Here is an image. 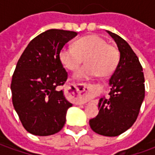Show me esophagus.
Listing matches in <instances>:
<instances>
[{
	"label": "esophagus",
	"instance_id": "esophagus-1",
	"mask_svg": "<svg viewBox=\"0 0 155 155\" xmlns=\"http://www.w3.org/2000/svg\"><path fill=\"white\" fill-rule=\"evenodd\" d=\"M78 87L81 88V91L78 90ZM94 90L92 84H74L71 86L70 98L77 104H84L90 98V92Z\"/></svg>",
	"mask_w": 155,
	"mask_h": 155
}]
</instances>
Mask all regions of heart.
Listing matches in <instances>:
<instances>
[{
	"instance_id": "b5f03b06",
	"label": "heart",
	"mask_w": 155,
	"mask_h": 155,
	"mask_svg": "<svg viewBox=\"0 0 155 155\" xmlns=\"http://www.w3.org/2000/svg\"><path fill=\"white\" fill-rule=\"evenodd\" d=\"M84 58L85 64L74 72V78L85 80L99 74L107 76L116 68L120 54L114 45L97 35L78 39L74 46H64L60 51V60L65 68L74 71Z\"/></svg>"
}]
</instances>
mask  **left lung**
<instances>
[{
    "instance_id": "1",
    "label": "left lung",
    "mask_w": 155,
    "mask_h": 155,
    "mask_svg": "<svg viewBox=\"0 0 155 155\" xmlns=\"http://www.w3.org/2000/svg\"><path fill=\"white\" fill-rule=\"evenodd\" d=\"M120 51V61L109 81L110 97L101 98L99 114L90 126L104 136H118L135 122L144 98L143 69L130 45L120 35L107 31Z\"/></svg>"
}]
</instances>
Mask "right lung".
Returning <instances> with one entry per match:
<instances>
[{
	"mask_svg": "<svg viewBox=\"0 0 155 155\" xmlns=\"http://www.w3.org/2000/svg\"><path fill=\"white\" fill-rule=\"evenodd\" d=\"M77 32L51 29L32 40L12 76V103L29 133L48 136L64 127L72 104L59 88L67 80L60 51Z\"/></svg>",
	"mask_w": 155,
	"mask_h": 155,
	"instance_id": "add662e5",
	"label": "right lung"
}]
</instances>
